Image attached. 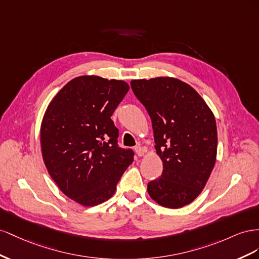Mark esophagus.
I'll return each mask as SVG.
<instances>
[{
	"label": "esophagus",
	"instance_id": "obj_1",
	"mask_svg": "<svg viewBox=\"0 0 259 259\" xmlns=\"http://www.w3.org/2000/svg\"><path fill=\"white\" fill-rule=\"evenodd\" d=\"M135 151H136L138 156H143V155L146 153V150L144 149V147L140 146V145H138V146L135 147Z\"/></svg>",
	"mask_w": 259,
	"mask_h": 259
}]
</instances>
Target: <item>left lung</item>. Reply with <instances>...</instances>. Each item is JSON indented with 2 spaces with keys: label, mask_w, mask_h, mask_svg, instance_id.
<instances>
[{
  "label": "left lung",
  "mask_w": 259,
  "mask_h": 259,
  "mask_svg": "<svg viewBox=\"0 0 259 259\" xmlns=\"http://www.w3.org/2000/svg\"><path fill=\"white\" fill-rule=\"evenodd\" d=\"M131 89L151 117L164 167L147 192L164 207H183L201 193L215 166V117L201 95L179 79L132 80Z\"/></svg>",
  "instance_id": "8db88e82"
}]
</instances>
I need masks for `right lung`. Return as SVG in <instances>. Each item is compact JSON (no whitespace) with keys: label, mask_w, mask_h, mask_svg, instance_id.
<instances>
[{"label":"right lung","mask_w":259,"mask_h":259,"mask_svg":"<svg viewBox=\"0 0 259 259\" xmlns=\"http://www.w3.org/2000/svg\"><path fill=\"white\" fill-rule=\"evenodd\" d=\"M129 91L122 80L80 76L51 101L41 123V150L52 179L63 193L83 206L107 201L134 151L118 146L110 119Z\"/></svg>","instance_id":"add662e5"}]
</instances>
